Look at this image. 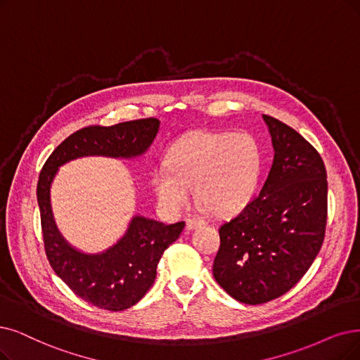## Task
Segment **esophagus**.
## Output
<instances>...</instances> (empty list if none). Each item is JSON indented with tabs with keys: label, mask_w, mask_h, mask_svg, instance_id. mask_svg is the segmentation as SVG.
I'll use <instances>...</instances> for the list:
<instances>
[{
	"label": "esophagus",
	"mask_w": 360,
	"mask_h": 360,
	"mask_svg": "<svg viewBox=\"0 0 360 360\" xmlns=\"http://www.w3.org/2000/svg\"><path fill=\"white\" fill-rule=\"evenodd\" d=\"M207 221L204 219H189L188 223H186V227H188V230H193L196 227H200L204 226Z\"/></svg>",
	"instance_id": "1"
}]
</instances>
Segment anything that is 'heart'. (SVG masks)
Instances as JSON below:
<instances>
[{
	"label": "heart",
	"instance_id": "obj_1",
	"mask_svg": "<svg viewBox=\"0 0 360 360\" xmlns=\"http://www.w3.org/2000/svg\"><path fill=\"white\" fill-rule=\"evenodd\" d=\"M262 169V150L248 133L193 131L171 146L168 167L153 174L161 204L180 210L196 189L199 204L212 214H229L252 196Z\"/></svg>",
	"mask_w": 360,
	"mask_h": 360
}]
</instances>
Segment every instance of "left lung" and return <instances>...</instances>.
<instances>
[{
	"label": "left lung",
	"instance_id": "8db88e82",
	"mask_svg": "<svg viewBox=\"0 0 360 360\" xmlns=\"http://www.w3.org/2000/svg\"><path fill=\"white\" fill-rule=\"evenodd\" d=\"M275 149L263 188L219 227L212 275L245 304L275 300L306 275L321 251L328 217L326 169L319 152L282 121L263 115Z\"/></svg>",
	"mask_w": 360,
	"mask_h": 360
}]
</instances>
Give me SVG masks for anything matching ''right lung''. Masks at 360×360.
I'll use <instances>...</instances> for the list:
<instances>
[{"instance_id": "1", "label": "right lung", "mask_w": 360, "mask_h": 360, "mask_svg": "<svg viewBox=\"0 0 360 360\" xmlns=\"http://www.w3.org/2000/svg\"><path fill=\"white\" fill-rule=\"evenodd\" d=\"M160 124L158 118H143L110 127H84L53 150L39 172L37 199L47 260L72 291L98 309L121 311L143 298L155 282L164 251L179 239L184 221L164 224L134 217L117 245L102 254L87 255L68 245L57 232L50 207V184L57 168L75 158H131L143 153L160 131Z\"/></svg>"}]
</instances>
